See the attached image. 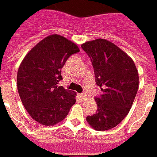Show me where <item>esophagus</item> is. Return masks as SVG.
<instances>
[{"label":"esophagus","instance_id":"1","mask_svg":"<svg viewBox=\"0 0 157 157\" xmlns=\"http://www.w3.org/2000/svg\"><path fill=\"white\" fill-rule=\"evenodd\" d=\"M78 97H79V98L82 100V101H84V99H86V94H78Z\"/></svg>","mask_w":157,"mask_h":157}]
</instances>
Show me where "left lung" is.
I'll use <instances>...</instances> for the list:
<instances>
[{
	"label": "left lung",
	"mask_w": 157,
	"mask_h": 157,
	"mask_svg": "<svg viewBox=\"0 0 157 157\" xmlns=\"http://www.w3.org/2000/svg\"><path fill=\"white\" fill-rule=\"evenodd\" d=\"M82 48L90 57L96 83L103 93L95 98L98 111L86 121L96 130H109L121 123L131 109L138 90V69L130 56L106 39L86 41Z\"/></svg>",
	"instance_id": "obj_1"
}]
</instances>
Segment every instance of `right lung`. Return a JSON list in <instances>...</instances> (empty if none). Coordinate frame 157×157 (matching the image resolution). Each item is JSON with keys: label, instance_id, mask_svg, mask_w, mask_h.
Instances as JSON below:
<instances>
[{"label": "right lung", "instance_id": "right-lung-1", "mask_svg": "<svg viewBox=\"0 0 157 157\" xmlns=\"http://www.w3.org/2000/svg\"><path fill=\"white\" fill-rule=\"evenodd\" d=\"M79 52L75 43L58 34L40 41L27 52L17 72V89L32 119L53 126L66 118L76 101V93L57 86L61 69L72 54Z\"/></svg>", "mask_w": 157, "mask_h": 157}]
</instances>
